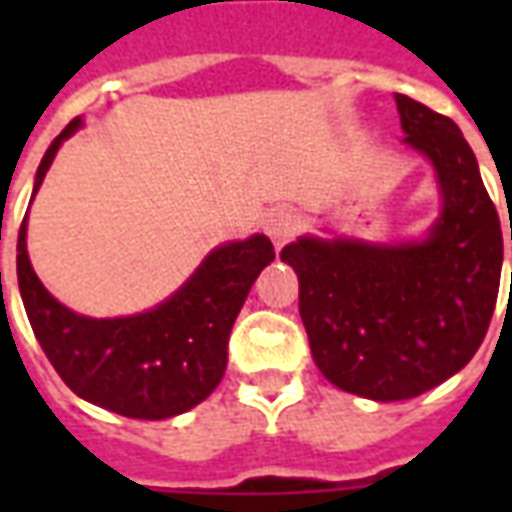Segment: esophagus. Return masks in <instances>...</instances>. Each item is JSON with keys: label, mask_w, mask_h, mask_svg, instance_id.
Instances as JSON below:
<instances>
[{"label": "esophagus", "mask_w": 512, "mask_h": 512, "mask_svg": "<svg viewBox=\"0 0 512 512\" xmlns=\"http://www.w3.org/2000/svg\"><path fill=\"white\" fill-rule=\"evenodd\" d=\"M299 227V213L293 211V208H277L266 219V233L271 235V241H274L277 249L288 244V241H293V235L299 233Z\"/></svg>", "instance_id": "1"}]
</instances>
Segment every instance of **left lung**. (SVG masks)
I'll return each mask as SVG.
<instances>
[{
	"label": "left lung",
	"mask_w": 512,
	"mask_h": 512,
	"mask_svg": "<svg viewBox=\"0 0 512 512\" xmlns=\"http://www.w3.org/2000/svg\"><path fill=\"white\" fill-rule=\"evenodd\" d=\"M395 101L406 142L430 158L444 200L428 238L392 246L307 235L279 255L299 274L318 370L381 403L422 395L469 365L502 274L499 213L461 128L408 95Z\"/></svg>",
	"instance_id": "8db88e82"
}]
</instances>
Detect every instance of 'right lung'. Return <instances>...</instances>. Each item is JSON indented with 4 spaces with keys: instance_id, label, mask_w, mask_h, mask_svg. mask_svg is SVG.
Returning <instances> with one entry per match:
<instances>
[{
    "instance_id": "1",
    "label": "right lung",
    "mask_w": 512,
    "mask_h": 512,
    "mask_svg": "<svg viewBox=\"0 0 512 512\" xmlns=\"http://www.w3.org/2000/svg\"><path fill=\"white\" fill-rule=\"evenodd\" d=\"M79 128L82 117L51 142L32 197L62 142ZM271 260L274 246L266 235L219 246L178 293L128 318H87L54 299L29 263L27 219L18 230L16 268L32 332L76 395L123 417L167 419L202 403L219 386L235 318Z\"/></svg>"
}]
</instances>
